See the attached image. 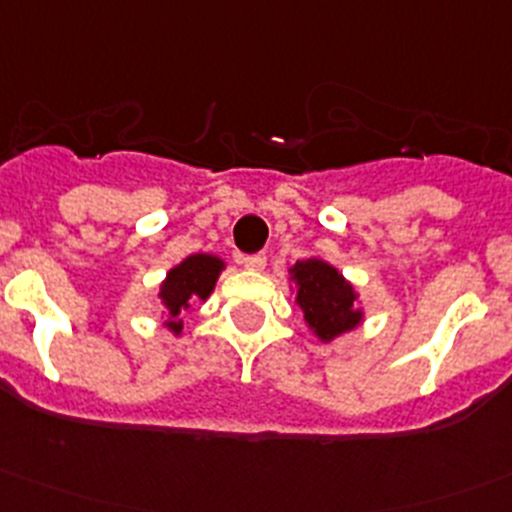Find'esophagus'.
Here are the masks:
<instances>
[{
    "label": "esophagus",
    "instance_id": "esophagus-1",
    "mask_svg": "<svg viewBox=\"0 0 512 512\" xmlns=\"http://www.w3.org/2000/svg\"><path fill=\"white\" fill-rule=\"evenodd\" d=\"M241 264L246 266L248 271H264L266 269V256H264V253H253V256H243Z\"/></svg>",
    "mask_w": 512,
    "mask_h": 512
}]
</instances>
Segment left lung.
<instances>
[{
    "label": "left lung",
    "instance_id": "obj_1",
    "mask_svg": "<svg viewBox=\"0 0 512 512\" xmlns=\"http://www.w3.org/2000/svg\"><path fill=\"white\" fill-rule=\"evenodd\" d=\"M289 281L294 284L291 286L296 294L294 301L304 314L309 332L321 344L354 332L364 321L362 301L354 284L321 256L296 261L289 269Z\"/></svg>",
    "mask_w": 512,
    "mask_h": 512
}]
</instances>
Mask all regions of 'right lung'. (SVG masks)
Listing matches in <instances>:
<instances>
[{"label": "right lung", "mask_w": 512, "mask_h": 512, "mask_svg": "<svg viewBox=\"0 0 512 512\" xmlns=\"http://www.w3.org/2000/svg\"><path fill=\"white\" fill-rule=\"evenodd\" d=\"M226 261L216 253H191L175 264L160 281L158 299L163 309V326L173 337L183 334V314L193 301H206L216 289V281Z\"/></svg>", "instance_id": "obj_1"}]
</instances>
